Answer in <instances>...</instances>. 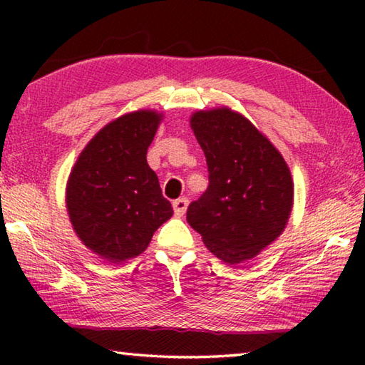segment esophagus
<instances>
[{
    "instance_id": "obj_1",
    "label": "esophagus",
    "mask_w": 365,
    "mask_h": 365,
    "mask_svg": "<svg viewBox=\"0 0 365 365\" xmlns=\"http://www.w3.org/2000/svg\"><path fill=\"white\" fill-rule=\"evenodd\" d=\"M172 207H174V212H175L177 217H182L185 211H187V207H188V200H187V197H180V200H175L174 202H172Z\"/></svg>"
}]
</instances>
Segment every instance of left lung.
Returning a JSON list of instances; mask_svg holds the SVG:
<instances>
[{"label": "left lung", "instance_id": "1", "mask_svg": "<svg viewBox=\"0 0 365 365\" xmlns=\"http://www.w3.org/2000/svg\"><path fill=\"white\" fill-rule=\"evenodd\" d=\"M190 125L205 151L209 187L188 206V224L220 261L248 262L285 230L294 197L292 172L272 141L237 110H196Z\"/></svg>", "mask_w": 365, "mask_h": 365}]
</instances>
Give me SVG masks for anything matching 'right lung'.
<instances>
[{
	"instance_id": "obj_1",
	"label": "right lung",
	"mask_w": 365,
	"mask_h": 365,
	"mask_svg": "<svg viewBox=\"0 0 365 365\" xmlns=\"http://www.w3.org/2000/svg\"><path fill=\"white\" fill-rule=\"evenodd\" d=\"M163 119L159 110L138 109L110 120L78 154L67 178L66 207L73 232L109 262L140 256L174 214L146 163Z\"/></svg>"
}]
</instances>
